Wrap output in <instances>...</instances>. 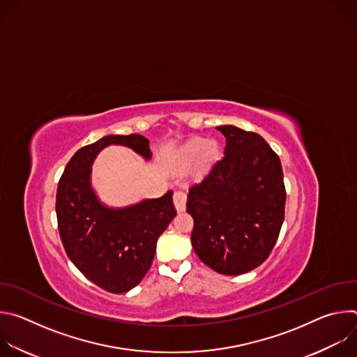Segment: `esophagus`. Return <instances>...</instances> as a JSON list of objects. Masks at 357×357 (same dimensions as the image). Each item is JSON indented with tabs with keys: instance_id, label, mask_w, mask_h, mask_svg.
<instances>
[{
	"instance_id": "esophagus-1",
	"label": "esophagus",
	"mask_w": 357,
	"mask_h": 357,
	"mask_svg": "<svg viewBox=\"0 0 357 357\" xmlns=\"http://www.w3.org/2000/svg\"><path fill=\"white\" fill-rule=\"evenodd\" d=\"M174 205H175L178 212H183L185 211V205H186V195H185V192L176 190L174 193Z\"/></svg>"
}]
</instances>
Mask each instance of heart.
<instances>
[{"label":"heart","mask_w":357,"mask_h":357,"mask_svg":"<svg viewBox=\"0 0 357 357\" xmlns=\"http://www.w3.org/2000/svg\"><path fill=\"white\" fill-rule=\"evenodd\" d=\"M216 145L215 142H209L203 138H195L190 139L179 152V158L183 164L189 165L192 162H195L203 152H205L206 158H212L216 155Z\"/></svg>","instance_id":"b5f03b06"}]
</instances>
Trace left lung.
Wrapping results in <instances>:
<instances>
[{
	"label": "left lung",
	"mask_w": 357,
	"mask_h": 357,
	"mask_svg": "<svg viewBox=\"0 0 357 357\" xmlns=\"http://www.w3.org/2000/svg\"><path fill=\"white\" fill-rule=\"evenodd\" d=\"M225 157L189 189L192 247L202 263L225 275L257 268L270 256L285 211L278 155L256 134L220 126Z\"/></svg>",
	"instance_id": "left-lung-1"
}]
</instances>
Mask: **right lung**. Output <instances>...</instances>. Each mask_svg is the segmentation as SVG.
Returning <instances> with one entry per match:
<instances>
[{"instance_id":"obj_1","label":"right lung","mask_w":357,"mask_h":357,"mask_svg":"<svg viewBox=\"0 0 357 357\" xmlns=\"http://www.w3.org/2000/svg\"><path fill=\"white\" fill-rule=\"evenodd\" d=\"M109 145H124L146 161L149 141L139 134L106 135L80 148L68 162L56 192L59 234L68 257L93 284L123 294L141 282L157 240L176 216L172 190L126 208H109L91 188V165Z\"/></svg>"}]
</instances>
